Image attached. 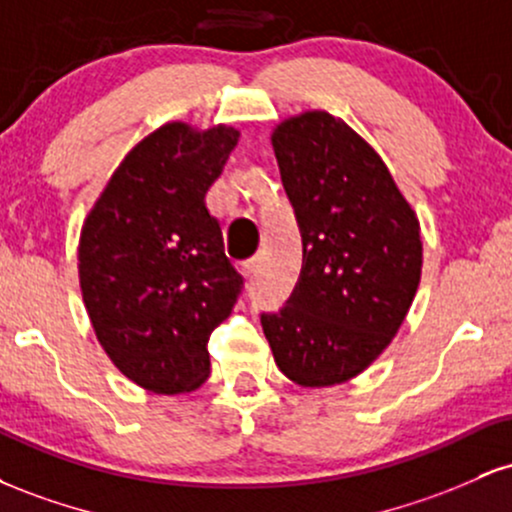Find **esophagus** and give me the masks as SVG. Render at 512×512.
I'll return each mask as SVG.
<instances>
[{
  "mask_svg": "<svg viewBox=\"0 0 512 512\" xmlns=\"http://www.w3.org/2000/svg\"><path fill=\"white\" fill-rule=\"evenodd\" d=\"M238 269L243 276H250L252 272H255V257H250V260H240Z\"/></svg>",
  "mask_w": 512,
  "mask_h": 512,
  "instance_id": "1",
  "label": "esophagus"
}]
</instances>
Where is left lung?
Returning <instances> with one entry per match:
<instances>
[{
  "label": "left lung",
  "instance_id": "8db88e82",
  "mask_svg": "<svg viewBox=\"0 0 512 512\" xmlns=\"http://www.w3.org/2000/svg\"><path fill=\"white\" fill-rule=\"evenodd\" d=\"M281 182L303 238L284 308L262 315L276 366L301 387L356 378L392 342L421 281L416 211L361 134L325 110L274 127Z\"/></svg>",
  "mask_w": 512,
  "mask_h": 512
}]
</instances>
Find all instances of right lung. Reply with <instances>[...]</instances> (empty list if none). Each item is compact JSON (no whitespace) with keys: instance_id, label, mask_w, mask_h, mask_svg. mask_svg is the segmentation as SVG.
<instances>
[{"instance_id":"obj_1","label":"right lung","mask_w":512,"mask_h":512,"mask_svg":"<svg viewBox=\"0 0 512 512\" xmlns=\"http://www.w3.org/2000/svg\"><path fill=\"white\" fill-rule=\"evenodd\" d=\"M238 137L231 125L166 122L129 149L81 226L93 332L115 368L156 395L209 378V334L243 286L204 202Z\"/></svg>"}]
</instances>
